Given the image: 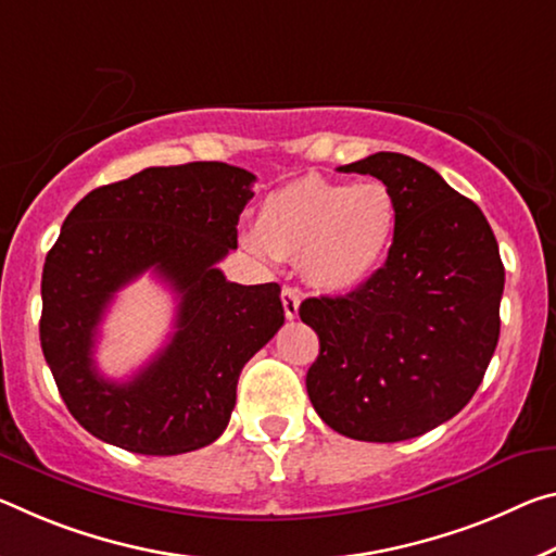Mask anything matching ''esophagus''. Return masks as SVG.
Returning a JSON list of instances; mask_svg holds the SVG:
<instances>
[{"instance_id": "obj_1", "label": "esophagus", "mask_w": 556, "mask_h": 556, "mask_svg": "<svg viewBox=\"0 0 556 556\" xmlns=\"http://www.w3.org/2000/svg\"><path fill=\"white\" fill-rule=\"evenodd\" d=\"M299 304H302V296L294 287H281V306H285L287 319H296L299 316Z\"/></svg>"}]
</instances>
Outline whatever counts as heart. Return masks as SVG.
<instances>
[{
	"mask_svg": "<svg viewBox=\"0 0 556 556\" xmlns=\"http://www.w3.org/2000/svg\"><path fill=\"white\" fill-rule=\"evenodd\" d=\"M395 202L383 182L294 180L262 200L247 244L260 254L302 257L321 292L358 289L381 267L395 235Z\"/></svg>",
	"mask_w": 556,
	"mask_h": 556,
	"instance_id": "obj_1",
	"label": "heart"
}]
</instances>
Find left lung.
<instances>
[{"label":"left lung","mask_w":556,"mask_h":556,"mask_svg":"<svg viewBox=\"0 0 556 556\" xmlns=\"http://www.w3.org/2000/svg\"><path fill=\"white\" fill-rule=\"evenodd\" d=\"M339 170L381 180L399 219L366 285L299 306L319 337L306 391L337 433L399 443L451 420L478 391L500 339L505 267L482 210L433 167L374 153Z\"/></svg>","instance_id":"obj_1"}]
</instances>
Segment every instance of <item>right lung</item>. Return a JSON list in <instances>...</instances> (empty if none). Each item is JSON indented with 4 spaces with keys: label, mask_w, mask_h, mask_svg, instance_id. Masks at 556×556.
Returning <instances> with one entry per match:
<instances>
[{
    "label": "right lung",
    "mask_w": 556,
    "mask_h": 556,
    "mask_svg": "<svg viewBox=\"0 0 556 556\" xmlns=\"http://www.w3.org/2000/svg\"><path fill=\"white\" fill-rule=\"evenodd\" d=\"M254 180L227 163L146 167L91 190L64 219L43 262L41 351L66 408L103 443L180 455L230 422L244 364L285 324L279 285H235L217 269ZM148 268L179 296L176 331L130 382H109L92 361L98 324Z\"/></svg>",
    "instance_id": "1"
}]
</instances>
